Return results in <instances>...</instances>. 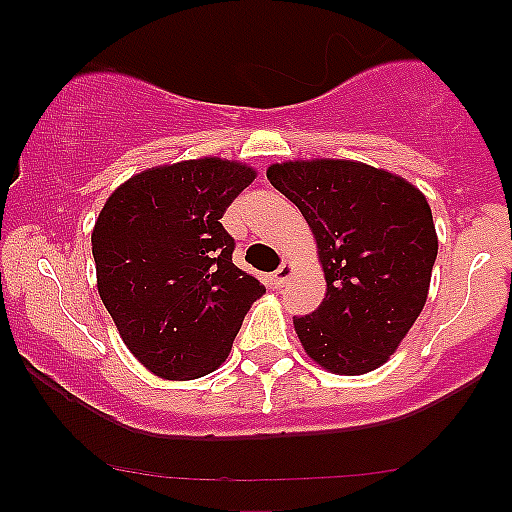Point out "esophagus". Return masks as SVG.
Listing matches in <instances>:
<instances>
[{
    "label": "esophagus",
    "mask_w": 512,
    "mask_h": 512,
    "mask_svg": "<svg viewBox=\"0 0 512 512\" xmlns=\"http://www.w3.org/2000/svg\"><path fill=\"white\" fill-rule=\"evenodd\" d=\"M291 272H293L291 264H281V267L276 269L274 276H272V279H274V286H284L286 281L291 279Z\"/></svg>",
    "instance_id": "1"
}]
</instances>
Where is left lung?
<instances>
[{
    "instance_id": "1",
    "label": "left lung",
    "mask_w": 512,
    "mask_h": 512,
    "mask_svg": "<svg viewBox=\"0 0 512 512\" xmlns=\"http://www.w3.org/2000/svg\"><path fill=\"white\" fill-rule=\"evenodd\" d=\"M267 178L301 209L325 269L320 308L293 317L303 349L339 375L383 366L428 296L438 238L426 197L356 161L274 163Z\"/></svg>"
}]
</instances>
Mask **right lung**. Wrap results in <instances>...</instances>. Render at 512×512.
I'll list each match as a JSON object with an SVG mask.
<instances>
[{"label":"right lung","instance_id":"add662e5","mask_svg":"<svg viewBox=\"0 0 512 512\" xmlns=\"http://www.w3.org/2000/svg\"><path fill=\"white\" fill-rule=\"evenodd\" d=\"M255 170L221 158L149 168L108 197L91 233L98 293L151 373L195 380L226 361L264 293L233 264L223 211Z\"/></svg>","mask_w":512,"mask_h":512}]
</instances>
